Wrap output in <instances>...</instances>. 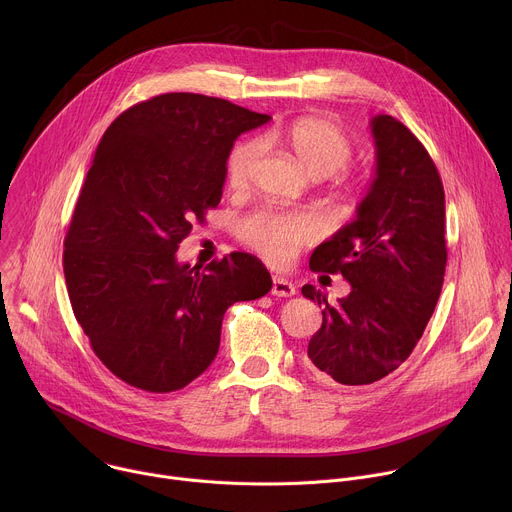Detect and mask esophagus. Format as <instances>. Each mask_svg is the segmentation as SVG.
<instances>
[{
    "label": "esophagus",
    "instance_id": "esophagus-1",
    "mask_svg": "<svg viewBox=\"0 0 512 512\" xmlns=\"http://www.w3.org/2000/svg\"><path fill=\"white\" fill-rule=\"evenodd\" d=\"M271 294L277 296V298H291L296 296V287L291 281L279 277V275H273V285H271Z\"/></svg>",
    "mask_w": 512,
    "mask_h": 512
}]
</instances>
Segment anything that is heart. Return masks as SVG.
<instances>
[{"mask_svg": "<svg viewBox=\"0 0 512 512\" xmlns=\"http://www.w3.org/2000/svg\"><path fill=\"white\" fill-rule=\"evenodd\" d=\"M285 141L302 168L312 178H326L342 170L354 154L352 141L328 119L306 117L287 127L279 137L269 135L265 141ZM263 156L259 139L235 145L227 160V182L233 190H245L253 170ZM316 235V223L308 214H285L275 210H259L239 225L241 241L257 251L271 265H287L296 259L302 245Z\"/></svg>", "mask_w": 512, "mask_h": 512, "instance_id": "b5f03b06", "label": "heart"}]
</instances>
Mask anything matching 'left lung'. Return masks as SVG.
I'll list each match as a JSON object with an SVG mask.
<instances>
[{
	"instance_id": "obj_1",
	"label": "left lung",
	"mask_w": 512,
	"mask_h": 512,
	"mask_svg": "<svg viewBox=\"0 0 512 512\" xmlns=\"http://www.w3.org/2000/svg\"><path fill=\"white\" fill-rule=\"evenodd\" d=\"M377 170L356 218L318 245L312 271L342 273L350 294L322 306L308 344L312 369L340 385H371L401 367L442 294L446 249L444 184L423 143L395 117L371 119Z\"/></svg>"
}]
</instances>
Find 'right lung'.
Returning a JSON list of instances; mask_svg holds the SVG:
<instances>
[{"instance_id": "obj_1", "label": "right lung", "mask_w": 512, "mask_h": 512, "mask_svg": "<svg viewBox=\"0 0 512 512\" xmlns=\"http://www.w3.org/2000/svg\"><path fill=\"white\" fill-rule=\"evenodd\" d=\"M271 117L231 101L166 93L105 131L64 239L77 322L105 367L131 387L170 393L200 377L225 312L271 289L265 265L235 251L204 269L178 245L218 206L235 139Z\"/></svg>"}]
</instances>
